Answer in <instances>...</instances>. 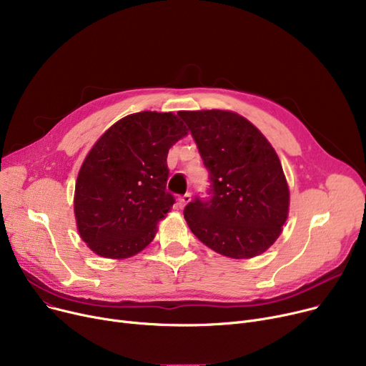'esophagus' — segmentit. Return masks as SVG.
<instances>
[{
  "label": "esophagus",
  "mask_w": 366,
  "mask_h": 366,
  "mask_svg": "<svg viewBox=\"0 0 366 366\" xmlns=\"http://www.w3.org/2000/svg\"><path fill=\"white\" fill-rule=\"evenodd\" d=\"M189 200H191V194H189V193H187V194L181 196V197L178 199V204H179V207H184L187 203H189Z\"/></svg>",
  "instance_id": "1"
}]
</instances>
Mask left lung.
Wrapping results in <instances>:
<instances>
[{
  "label": "left lung",
  "mask_w": 366,
  "mask_h": 366,
  "mask_svg": "<svg viewBox=\"0 0 366 366\" xmlns=\"http://www.w3.org/2000/svg\"><path fill=\"white\" fill-rule=\"evenodd\" d=\"M209 170V197L184 209L194 236L234 259L261 255L282 233L290 210L280 160L264 134L232 111H179Z\"/></svg>",
  "instance_id": "8db88e82"
}]
</instances>
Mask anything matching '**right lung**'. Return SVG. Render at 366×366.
I'll use <instances>...</instances> for the list:
<instances>
[{
    "instance_id": "obj_1",
    "label": "right lung",
    "mask_w": 366,
    "mask_h": 366,
    "mask_svg": "<svg viewBox=\"0 0 366 366\" xmlns=\"http://www.w3.org/2000/svg\"><path fill=\"white\" fill-rule=\"evenodd\" d=\"M187 134L178 115L142 111L112 124L87 154L75 182L74 214L96 255H137L175 203L166 191L169 148Z\"/></svg>"
}]
</instances>
